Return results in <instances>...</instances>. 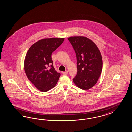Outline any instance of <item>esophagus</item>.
Listing matches in <instances>:
<instances>
[{
  "label": "esophagus",
  "mask_w": 132,
  "mask_h": 132,
  "mask_svg": "<svg viewBox=\"0 0 132 132\" xmlns=\"http://www.w3.org/2000/svg\"><path fill=\"white\" fill-rule=\"evenodd\" d=\"M68 73V71L67 70H66V71H65L63 72H62V74H64V75H67Z\"/></svg>",
  "instance_id": "obj_1"
}]
</instances>
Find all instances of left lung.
Returning a JSON list of instances; mask_svg holds the SVG:
<instances>
[{
    "instance_id": "1",
    "label": "left lung",
    "mask_w": 132,
    "mask_h": 132,
    "mask_svg": "<svg viewBox=\"0 0 132 132\" xmlns=\"http://www.w3.org/2000/svg\"><path fill=\"white\" fill-rule=\"evenodd\" d=\"M68 40L76 54L78 70L73 82L80 88L88 90L97 83L102 71V59L100 50L86 37L71 36Z\"/></svg>"
}]
</instances>
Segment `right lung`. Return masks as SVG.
Segmentation results:
<instances>
[{
  "label": "right lung",
  "instance_id": "add662e5",
  "mask_svg": "<svg viewBox=\"0 0 132 132\" xmlns=\"http://www.w3.org/2000/svg\"><path fill=\"white\" fill-rule=\"evenodd\" d=\"M64 40V38L43 39L32 44L27 52L24 62L25 73L40 91L49 90L59 80L61 74L53 67L51 56Z\"/></svg>",
  "mask_w": 132,
  "mask_h": 132
}]
</instances>
